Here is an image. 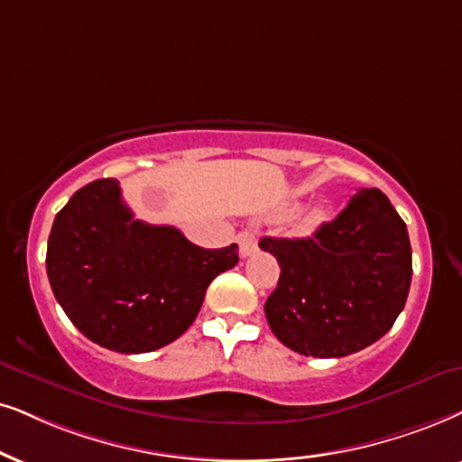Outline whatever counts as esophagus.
<instances>
[{
	"label": "esophagus",
	"instance_id": "34e87169",
	"mask_svg": "<svg viewBox=\"0 0 462 462\" xmlns=\"http://www.w3.org/2000/svg\"><path fill=\"white\" fill-rule=\"evenodd\" d=\"M236 243L238 247H241V255L243 258H247V255H251L255 251V235L254 232H241V235L236 236Z\"/></svg>",
	"mask_w": 462,
	"mask_h": 462
}]
</instances>
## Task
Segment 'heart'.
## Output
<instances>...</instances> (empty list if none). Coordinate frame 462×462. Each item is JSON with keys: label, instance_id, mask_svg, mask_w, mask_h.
<instances>
[{"label": "heart", "instance_id": "1", "mask_svg": "<svg viewBox=\"0 0 462 462\" xmlns=\"http://www.w3.org/2000/svg\"><path fill=\"white\" fill-rule=\"evenodd\" d=\"M324 215H326L324 208H313V211L307 213V217H305V221H302V226L311 230V227H315L319 224V221L324 219Z\"/></svg>", "mask_w": 462, "mask_h": 462}]
</instances>
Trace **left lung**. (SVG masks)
I'll return each instance as SVG.
<instances>
[{"label": "left lung", "mask_w": 462, "mask_h": 462, "mask_svg": "<svg viewBox=\"0 0 462 462\" xmlns=\"http://www.w3.org/2000/svg\"><path fill=\"white\" fill-rule=\"evenodd\" d=\"M282 266L264 311L274 337L313 358H343L393 328L411 285L405 221L386 194L360 189L307 238L264 236Z\"/></svg>", "instance_id": "obj_1"}]
</instances>
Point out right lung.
Returning a JSON list of instances; mask_svg holds the SVG:
<instances>
[{"instance_id": "obj_1", "label": "right lung", "mask_w": 462, "mask_h": 462, "mask_svg": "<svg viewBox=\"0 0 462 462\" xmlns=\"http://www.w3.org/2000/svg\"><path fill=\"white\" fill-rule=\"evenodd\" d=\"M238 245L202 249L172 226L134 219L116 179L80 188L52 221L46 273L76 328L119 354L153 352L189 328Z\"/></svg>"}]
</instances>
